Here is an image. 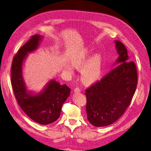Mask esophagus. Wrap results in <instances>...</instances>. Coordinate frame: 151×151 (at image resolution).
Returning <instances> with one entry per match:
<instances>
[{"label": "esophagus", "mask_w": 151, "mask_h": 151, "mask_svg": "<svg viewBox=\"0 0 151 151\" xmlns=\"http://www.w3.org/2000/svg\"><path fill=\"white\" fill-rule=\"evenodd\" d=\"M81 91V89L79 88V87H77V88H76L75 89H74V92L75 93H79Z\"/></svg>", "instance_id": "1"}]
</instances>
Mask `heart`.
Masks as SVG:
<instances>
[{"mask_svg":"<svg viewBox=\"0 0 151 151\" xmlns=\"http://www.w3.org/2000/svg\"><path fill=\"white\" fill-rule=\"evenodd\" d=\"M93 52L89 49L82 50L78 54L72 57L71 62L77 68H83L82 77L86 83H93L100 78L103 74L104 60L100 55H95L93 57ZM67 70L70 74L74 72L73 67L67 66Z\"/></svg>","mask_w":151,"mask_h":151,"instance_id":"b5f03b06","label":"heart"}]
</instances>
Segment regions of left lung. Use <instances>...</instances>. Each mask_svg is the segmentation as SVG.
Segmentation results:
<instances>
[{"mask_svg":"<svg viewBox=\"0 0 151 151\" xmlns=\"http://www.w3.org/2000/svg\"><path fill=\"white\" fill-rule=\"evenodd\" d=\"M119 54L115 68L86 90V113L95 127H104L115 122L129 106L137 84L135 63L129 61L125 45L116 40Z\"/></svg>","mask_w":151,"mask_h":151,"instance_id":"obj_1","label":"left lung"}]
</instances>
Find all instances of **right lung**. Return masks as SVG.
<instances>
[{"instance_id": "add662e5", "label": "right lung", "mask_w": 151, "mask_h": 151, "mask_svg": "<svg viewBox=\"0 0 151 151\" xmlns=\"http://www.w3.org/2000/svg\"><path fill=\"white\" fill-rule=\"evenodd\" d=\"M41 36L35 35L14 57L11 66V85L16 99L21 109L31 119L42 125L55 122L60 115L62 106L70 96V89L50 81L45 89L38 94L28 92L22 75V67L27 53L37 48Z\"/></svg>"}]
</instances>
